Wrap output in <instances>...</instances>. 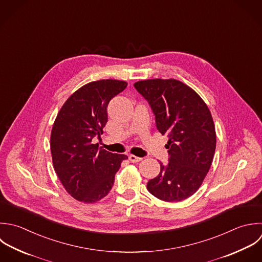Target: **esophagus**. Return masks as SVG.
Returning <instances> with one entry per match:
<instances>
[{
  "label": "esophagus",
  "mask_w": 262,
  "mask_h": 262,
  "mask_svg": "<svg viewBox=\"0 0 262 262\" xmlns=\"http://www.w3.org/2000/svg\"><path fill=\"white\" fill-rule=\"evenodd\" d=\"M128 159H129V161H130V162L136 163V162H140L143 158H141V157H137V156H135V155H129V156H128Z\"/></svg>",
  "instance_id": "esophagus-1"
}]
</instances>
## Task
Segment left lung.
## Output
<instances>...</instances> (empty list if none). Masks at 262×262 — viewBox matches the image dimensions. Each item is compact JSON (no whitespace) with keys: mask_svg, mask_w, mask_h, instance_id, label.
<instances>
[{"mask_svg":"<svg viewBox=\"0 0 262 262\" xmlns=\"http://www.w3.org/2000/svg\"><path fill=\"white\" fill-rule=\"evenodd\" d=\"M134 86L149 103L159 133L168 137V163L160 162V172L147 189L166 202L185 200L200 188L213 160L216 135L211 113L180 80L147 79Z\"/></svg>","mask_w":262,"mask_h":262,"instance_id":"8db88e82","label":"left lung"}]
</instances>
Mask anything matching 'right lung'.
Masks as SVG:
<instances>
[{"label":"right lung","instance_id":"1","mask_svg":"<svg viewBox=\"0 0 262 262\" xmlns=\"http://www.w3.org/2000/svg\"><path fill=\"white\" fill-rule=\"evenodd\" d=\"M127 83L116 79L92 81L73 93L60 109L51 133L55 171L65 190L76 200L94 203L112 189L115 173L126 155L92 144L108 121L107 106Z\"/></svg>","mask_w":262,"mask_h":262}]
</instances>
